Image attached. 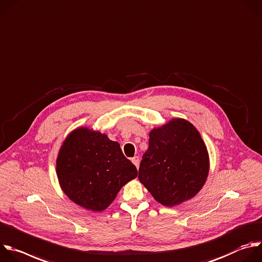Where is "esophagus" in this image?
I'll return each mask as SVG.
<instances>
[{
	"mask_svg": "<svg viewBox=\"0 0 262 262\" xmlns=\"http://www.w3.org/2000/svg\"><path fill=\"white\" fill-rule=\"evenodd\" d=\"M139 162H140V160H139V157H138V156L133 157V158H132V163H133L137 168L139 167Z\"/></svg>",
	"mask_w": 262,
	"mask_h": 262,
	"instance_id": "esophagus-1",
	"label": "esophagus"
}]
</instances>
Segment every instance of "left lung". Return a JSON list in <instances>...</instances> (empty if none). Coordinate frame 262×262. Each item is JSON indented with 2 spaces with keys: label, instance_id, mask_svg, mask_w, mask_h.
Listing matches in <instances>:
<instances>
[{
  "label": "left lung",
  "instance_id": "8db88e82",
  "mask_svg": "<svg viewBox=\"0 0 262 262\" xmlns=\"http://www.w3.org/2000/svg\"><path fill=\"white\" fill-rule=\"evenodd\" d=\"M207 174L205 144L188 121L174 119L149 133L138 179L157 201L173 206L194 197Z\"/></svg>",
  "mask_w": 262,
  "mask_h": 262
}]
</instances>
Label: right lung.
Here are the masks:
<instances>
[{
  "label": "right lung",
  "instance_id": "obj_1",
  "mask_svg": "<svg viewBox=\"0 0 262 262\" xmlns=\"http://www.w3.org/2000/svg\"><path fill=\"white\" fill-rule=\"evenodd\" d=\"M57 174L65 194L94 212L106 208L121 188L137 177L119 142L88 128L73 131L57 160Z\"/></svg>",
  "mask_w": 262,
  "mask_h": 262
}]
</instances>
